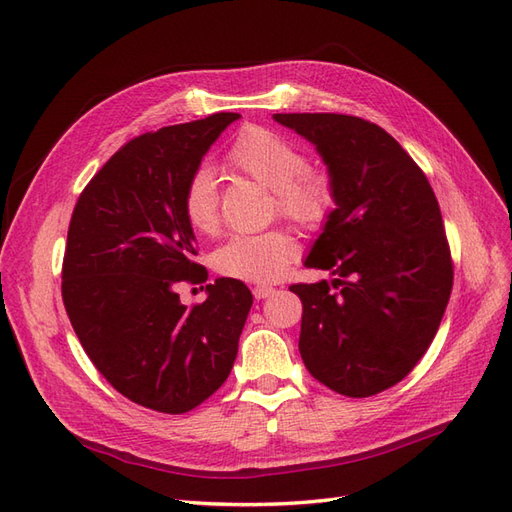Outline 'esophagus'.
<instances>
[{
	"label": "esophagus",
	"instance_id": "34e87169",
	"mask_svg": "<svg viewBox=\"0 0 512 512\" xmlns=\"http://www.w3.org/2000/svg\"><path fill=\"white\" fill-rule=\"evenodd\" d=\"M254 297L260 301V299H267V297H271V294L275 292L271 286H254Z\"/></svg>",
	"mask_w": 512,
	"mask_h": 512
}]
</instances>
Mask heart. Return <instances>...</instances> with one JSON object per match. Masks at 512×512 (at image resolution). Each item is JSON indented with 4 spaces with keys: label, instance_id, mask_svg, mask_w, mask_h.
<instances>
[{
    "label": "heart",
    "instance_id": "1",
    "mask_svg": "<svg viewBox=\"0 0 512 512\" xmlns=\"http://www.w3.org/2000/svg\"><path fill=\"white\" fill-rule=\"evenodd\" d=\"M235 173L273 190V213L305 230H318L337 209V183L327 166L307 164L305 151L269 128L247 126L226 153ZM181 209L200 235H211L220 224V194L211 170L198 168L181 192ZM297 241L284 228L258 235H235L213 254L220 275L250 284L277 282L297 258Z\"/></svg>",
    "mask_w": 512,
    "mask_h": 512
}]
</instances>
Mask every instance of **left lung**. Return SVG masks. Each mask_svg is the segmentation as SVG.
Wrapping results in <instances>:
<instances>
[{
  "mask_svg": "<svg viewBox=\"0 0 512 512\" xmlns=\"http://www.w3.org/2000/svg\"><path fill=\"white\" fill-rule=\"evenodd\" d=\"M312 141L337 183V209L305 265L329 284H292L303 303L299 352L318 382L371 397L421 361L453 288V258L431 185L376 123L337 113H277Z\"/></svg>",
  "mask_w": 512,
  "mask_h": 512,
  "instance_id": "left-lung-1",
  "label": "left lung"
}]
</instances>
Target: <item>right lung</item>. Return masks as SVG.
I'll return each instance as SVG.
<instances>
[{
  "label": "right lung",
  "mask_w": 512,
  "mask_h": 512,
  "mask_svg": "<svg viewBox=\"0 0 512 512\" xmlns=\"http://www.w3.org/2000/svg\"><path fill=\"white\" fill-rule=\"evenodd\" d=\"M239 113L166 126L113 153L76 200L61 265V299L91 363L134 404L185 414L226 382L252 292L209 284L185 307L181 282H207L181 192Z\"/></svg>",
  "instance_id": "right-lung-1"
}]
</instances>
